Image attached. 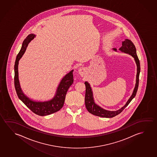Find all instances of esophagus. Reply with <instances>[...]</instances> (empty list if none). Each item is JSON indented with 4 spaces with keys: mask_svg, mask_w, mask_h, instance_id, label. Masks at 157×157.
Wrapping results in <instances>:
<instances>
[{
    "mask_svg": "<svg viewBox=\"0 0 157 157\" xmlns=\"http://www.w3.org/2000/svg\"><path fill=\"white\" fill-rule=\"evenodd\" d=\"M78 72L80 74V75L83 76L85 75L86 72V70L85 69V67H80L78 70Z\"/></svg>",
    "mask_w": 157,
    "mask_h": 157,
    "instance_id": "esophagus-1",
    "label": "esophagus"
}]
</instances>
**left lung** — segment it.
Wrapping results in <instances>:
<instances>
[{
  "mask_svg": "<svg viewBox=\"0 0 157 157\" xmlns=\"http://www.w3.org/2000/svg\"><path fill=\"white\" fill-rule=\"evenodd\" d=\"M114 50L116 51L115 48ZM120 51L125 53H129L132 55L133 57L134 58L135 60L137 65V75H136V85L135 87L134 90L132 93L131 97L127 101L126 104L123 107H122L121 109L116 111H109L107 110L103 109L101 107H99L97 105L95 104L93 97V93L92 89L90 87V85L87 82H85L86 85V94H85V105L88 111L95 116H97L99 117H105V118H112L115 117L117 115H119L120 113L123 111L125 107L129 105L132 99L135 97L137 93V89L139 87V75L140 72V64L137 54L136 48L134 44L130 40L126 39V40L122 42V46L121 48H120Z\"/></svg>",
  "mask_w": 157,
  "mask_h": 157,
  "instance_id": "left-lung-1",
  "label": "left lung"
}]
</instances>
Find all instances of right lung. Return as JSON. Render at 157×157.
<instances>
[{
	"label": "right lung",
	"instance_id": "right-lung-1",
	"mask_svg": "<svg viewBox=\"0 0 157 157\" xmlns=\"http://www.w3.org/2000/svg\"><path fill=\"white\" fill-rule=\"evenodd\" d=\"M35 35L29 34L25 38L23 42L22 46L20 52L16 57L14 66L15 76L14 83L15 88L18 97L27 106L29 109L35 114L44 116L50 115L55 112H57L62 108L64 103L65 95L67 90L74 82L73 71L71 70L69 74L65 76L60 82L59 87L57 90V93L54 98L46 102H34L28 98L23 93L20 87V83L18 80V61L25 52L28 44L31 40H33Z\"/></svg>",
	"mask_w": 157,
	"mask_h": 157
}]
</instances>
